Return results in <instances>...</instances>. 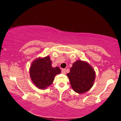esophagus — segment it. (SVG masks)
Here are the masks:
<instances>
[{"label":"esophagus","mask_w":121,"mask_h":121,"mask_svg":"<svg viewBox=\"0 0 121 121\" xmlns=\"http://www.w3.org/2000/svg\"><path fill=\"white\" fill-rule=\"evenodd\" d=\"M65 71H66V69H63L62 70V73L63 74H65Z\"/></svg>","instance_id":"esophagus-1"}]
</instances>
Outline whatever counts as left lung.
<instances>
[{"mask_svg":"<svg viewBox=\"0 0 121 121\" xmlns=\"http://www.w3.org/2000/svg\"><path fill=\"white\" fill-rule=\"evenodd\" d=\"M67 76L74 91L82 94L92 87L96 74L93 68L87 62L78 60L73 64Z\"/></svg>","mask_w":121,"mask_h":121,"instance_id":"obj_1","label":"left lung"}]
</instances>
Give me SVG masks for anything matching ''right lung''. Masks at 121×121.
I'll return each instance as SVG.
<instances>
[{
	"mask_svg": "<svg viewBox=\"0 0 121 121\" xmlns=\"http://www.w3.org/2000/svg\"><path fill=\"white\" fill-rule=\"evenodd\" d=\"M32 82L39 89L44 90L53 83L54 77L60 74L59 67H52L49 56L39 57L33 61L29 70Z\"/></svg>",
	"mask_w": 121,
	"mask_h": 121,
	"instance_id": "add662e5",
	"label": "right lung"
}]
</instances>
